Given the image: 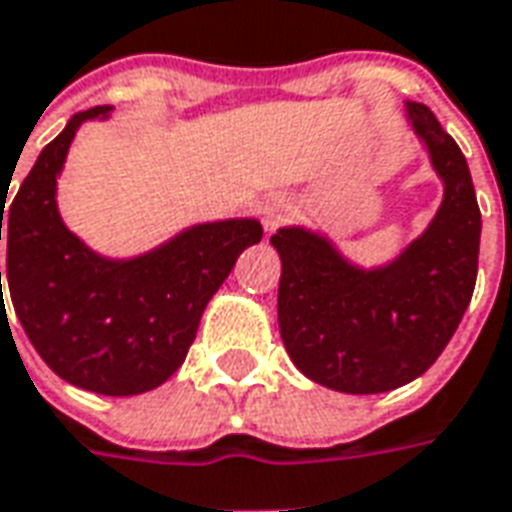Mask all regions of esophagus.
<instances>
[{
	"label": "esophagus",
	"mask_w": 512,
	"mask_h": 512,
	"mask_svg": "<svg viewBox=\"0 0 512 512\" xmlns=\"http://www.w3.org/2000/svg\"><path fill=\"white\" fill-rule=\"evenodd\" d=\"M286 217H289V204H286L284 198H270L262 206V220L267 231H275V228L284 223Z\"/></svg>",
	"instance_id": "1"
}]
</instances>
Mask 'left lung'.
Masks as SVG:
<instances>
[{"instance_id": "left-lung-1", "label": "left lung", "mask_w": 512, "mask_h": 512, "mask_svg": "<svg viewBox=\"0 0 512 512\" xmlns=\"http://www.w3.org/2000/svg\"><path fill=\"white\" fill-rule=\"evenodd\" d=\"M405 115L444 181L422 237L369 270L303 226L270 237L281 256L286 353L308 380L344 394H380L424 375L458 331L477 281L482 220L466 157L430 107L408 101Z\"/></svg>"}]
</instances>
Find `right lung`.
<instances>
[{
    "label": "right lung",
    "instance_id": "1",
    "mask_svg": "<svg viewBox=\"0 0 512 512\" xmlns=\"http://www.w3.org/2000/svg\"><path fill=\"white\" fill-rule=\"evenodd\" d=\"M107 115L110 107L76 112L43 148L7 215L2 206L7 286L21 328L54 375L96 394L132 397L184 364L206 303L239 253L262 239V223H198L132 259L90 250L60 217L57 176L76 129Z\"/></svg>",
    "mask_w": 512,
    "mask_h": 512
}]
</instances>
